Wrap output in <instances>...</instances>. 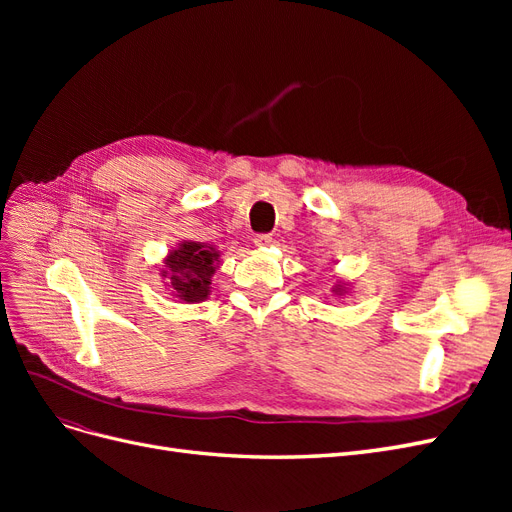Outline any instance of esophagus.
Returning <instances> with one entry per match:
<instances>
[{"label": "esophagus", "mask_w": 512, "mask_h": 512, "mask_svg": "<svg viewBox=\"0 0 512 512\" xmlns=\"http://www.w3.org/2000/svg\"><path fill=\"white\" fill-rule=\"evenodd\" d=\"M271 241H273V237L269 235V232H258V235H254V243L260 245V247L262 245H269Z\"/></svg>", "instance_id": "1"}]
</instances>
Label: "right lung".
Listing matches in <instances>:
<instances>
[{
	"mask_svg": "<svg viewBox=\"0 0 512 512\" xmlns=\"http://www.w3.org/2000/svg\"><path fill=\"white\" fill-rule=\"evenodd\" d=\"M218 258L220 254L209 245H200L194 241L181 243L179 250H175L166 260V267L170 271V286L175 288L177 297L188 303L207 299L211 277L220 262Z\"/></svg>",
	"mask_w": 512,
	"mask_h": 512,
	"instance_id": "1",
	"label": "right lung"
}]
</instances>
